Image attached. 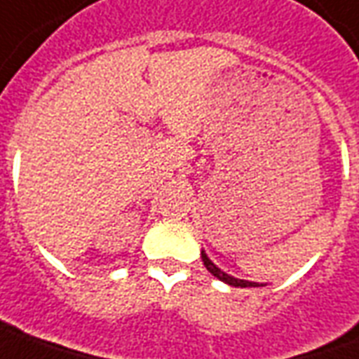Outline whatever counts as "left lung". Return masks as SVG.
<instances>
[{
    "instance_id": "left-lung-1",
    "label": "left lung",
    "mask_w": 359,
    "mask_h": 359,
    "mask_svg": "<svg viewBox=\"0 0 359 359\" xmlns=\"http://www.w3.org/2000/svg\"><path fill=\"white\" fill-rule=\"evenodd\" d=\"M201 259H203V263H205V266H207L208 273L212 274V276H216L218 280H222L224 284H228V286H233V288H257V286H265V284H259V282L241 280V278H236V276H232V274H226L224 271H220V269H218V266L208 259L205 251H201Z\"/></svg>"
}]
</instances>
